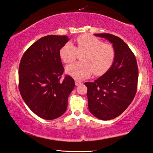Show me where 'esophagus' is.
I'll return each instance as SVG.
<instances>
[{"instance_id": "esophagus-1", "label": "esophagus", "mask_w": 153, "mask_h": 153, "mask_svg": "<svg viewBox=\"0 0 153 153\" xmlns=\"http://www.w3.org/2000/svg\"><path fill=\"white\" fill-rule=\"evenodd\" d=\"M81 82L79 81H75V85L76 86H78V85H81Z\"/></svg>"}]
</instances>
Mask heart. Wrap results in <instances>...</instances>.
<instances>
[{"label":"heart","mask_w":153,"mask_h":153,"mask_svg":"<svg viewBox=\"0 0 153 153\" xmlns=\"http://www.w3.org/2000/svg\"><path fill=\"white\" fill-rule=\"evenodd\" d=\"M82 61L72 63L66 67V71L76 80H82L91 74L101 75L113 64L115 50L113 45L103 43L102 40L90 34L79 36L76 39V46L66 43L60 49V56L64 62L70 63L77 58L78 53Z\"/></svg>","instance_id":"1"}]
</instances>
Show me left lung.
Returning <instances> with one entry per match:
<instances>
[{
    "instance_id": "1",
    "label": "left lung",
    "mask_w": 153,
    "mask_h": 153,
    "mask_svg": "<svg viewBox=\"0 0 153 153\" xmlns=\"http://www.w3.org/2000/svg\"><path fill=\"white\" fill-rule=\"evenodd\" d=\"M113 44L115 60L112 66L94 82H87L88 107L91 113L102 120L119 116L134 98L138 78L136 57L128 45L117 36L95 33Z\"/></svg>"
}]
</instances>
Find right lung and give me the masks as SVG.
<instances>
[{
  "label": "right lung",
  "instance_id": "add662e5",
  "mask_svg": "<svg viewBox=\"0 0 153 153\" xmlns=\"http://www.w3.org/2000/svg\"><path fill=\"white\" fill-rule=\"evenodd\" d=\"M66 36L42 37L25 51L19 67V88L29 108L44 120L64 114L74 81L64 72L60 49L68 42Z\"/></svg>",
  "mask_w": 153,
  "mask_h": 153
}]
</instances>
